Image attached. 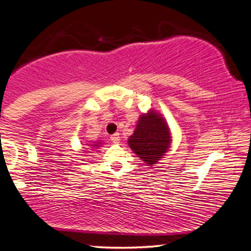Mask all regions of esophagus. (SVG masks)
<instances>
[{
  "label": "esophagus",
  "instance_id": "esophagus-1",
  "mask_svg": "<svg viewBox=\"0 0 251 251\" xmlns=\"http://www.w3.org/2000/svg\"><path fill=\"white\" fill-rule=\"evenodd\" d=\"M111 140H112V143H114V144H119V141H120L119 133H114L111 135Z\"/></svg>",
  "mask_w": 251,
  "mask_h": 251
}]
</instances>
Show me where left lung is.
Masks as SVG:
<instances>
[{"label": "left lung", "instance_id": "1", "mask_svg": "<svg viewBox=\"0 0 251 251\" xmlns=\"http://www.w3.org/2000/svg\"><path fill=\"white\" fill-rule=\"evenodd\" d=\"M171 134L164 118L151 111L141 114L134 133L128 138V145L139 158L153 166L167 152Z\"/></svg>", "mask_w": 251, "mask_h": 251}]
</instances>
